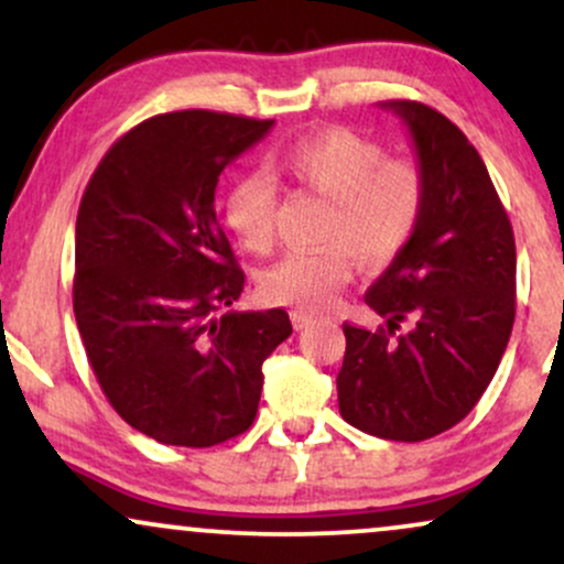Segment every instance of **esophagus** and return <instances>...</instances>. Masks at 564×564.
<instances>
[{
	"label": "esophagus",
	"instance_id": "34e87169",
	"mask_svg": "<svg viewBox=\"0 0 564 564\" xmlns=\"http://www.w3.org/2000/svg\"><path fill=\"white\" fill-rule=\"evenodd\" d=\"M313 321L315 315L304 313V310H294V313H291V323H294V328H307Z\"/></svg>",
	"mask_w": 564,
	"mask_h": 564
}]
</instances>
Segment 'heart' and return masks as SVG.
Listing matches in <instances>:
<instances>
[{"mask_svg":"<svg viewBox=\"0 0 564 564\" xmlns=\"http://www.w3.org/2000/svg\"><path fill=\"white\" fill-rule=\"evenodd\" d=\"M275 170L332 200L318 251H291L262 275L268 300L323 310L352 278V264L384 268L403 251L424 209V177L411 161L387 159L379 142L334 127L304 134L275 156ZM225 223L243 249L262 254L275 236V191L260 174L238 180Z\"/></svg>","mask_w":564,"mask_h":564,"instance_id":"1","label":"heart"}]
</instances>
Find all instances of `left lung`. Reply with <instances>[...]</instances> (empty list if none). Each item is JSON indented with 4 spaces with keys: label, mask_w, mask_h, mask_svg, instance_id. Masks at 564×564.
<instances>
[{
    "label": "left lung",
    "mask_w": 564,
    "mask_h": 564,
    "mask_svg": "<svg viewBox=\"0 0 564 564\" xmlns=\"http://www.w3.org/2000/svg\"><path fill=\"white\" fill-rule=\"evenodd\" d=\"M411 134L424 209L411 241L366 291L384 326L345 323L339 413L360 432L419 443L451 430L488 390L514 326V232L480 153L453 121L390 100ZM406 328H402V323Z\"/></svg>",
    "instance_id": "obj_1"
}]
</instances>
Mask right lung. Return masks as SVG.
<instances>
[{
    "label": "right lung",
    "mask_w": 564,
    "mask_h": 564,
    "mask_svg": "<svg viewBox=\"0 0 564 564\" xmlns=\"http://www.w3.org/2000/svg\"><path fill=\"white\" fill-rule=\"evenodd\" d=\"M275 121L161 113L102 156L76 217L74 315L100 390L129 426L209 448L254 422L286 310L217 315L243 270L217 223L219 174Z\"/></svg>",
    "instance_id": "1"
}]
</instances>
